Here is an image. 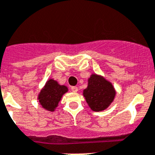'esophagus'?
<instances>
[{"instance_id":"1","label":"esophagus","mask_w":155,"mask_h":155,"mask_svg":"<svg viewBox=\"0 0 155 155\" xmlns=\"http://www.w3.org/2000/svg\"><path fill=\"white\" fill-rule=\"evenodd\" d=\"M71 90H72V92H74V93H77L78 90V87L76 86H72L71 87Z\"/></svg>"}]
</instances>
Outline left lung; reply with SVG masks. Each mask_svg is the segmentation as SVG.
<instances>
[{"instance_id":"1","label":"left lung","mask_w":155,"mask_h":155,"mask_svg":"<svg viewBox=\"0 0 155 155\" xmlns=\"http://www.w3.org/2000/svg\"><path fill=\"white\" fill-rule=\"evenodd\" d=\"M83 96L94 112H101L111 104L116 96L112 83L97 74H92L88 80V86L83 91Z\"/></svg>"}]
</instances>
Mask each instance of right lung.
<instances>
[{
	"label": "right lung",
	"instance_id": "1",
	"mask_svg": "<svg viewBox=\"0 0 155 155\" xmlns=\"http://www.w3.org/2000/svg\"><path fill=\"white\" fill-rule=\"evenodd\" d=\"M67 91V87L59 85L53 79H50L39 93L38 100L43 108L50 112H54L62 95Z\"/></svg>",
	"mask_w": 155,
	"mask_h": 155
}]
</instances>
